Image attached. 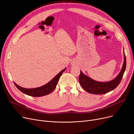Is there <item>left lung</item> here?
<instances>
[{
    "label": "left lung",
    "mask_w": 134,
    "mask_h": 134,
    "mask_svg": "<svg viewBox=\"0 0 134 134\" xmlns=\"http://www.w3.org/2000/svg\"><path fill=\"white\" fill-rule=\"evenodd\" d=\"M124 63L121 71L116 78L112 81L105 82H98L84 75L80 71L79 81L82 87L87 92L95 94H105L114 90L121 82L126 68V57L125 54H124Z\"/></svg>",
    "instance_id": "8db88e82"
}]
</instances>
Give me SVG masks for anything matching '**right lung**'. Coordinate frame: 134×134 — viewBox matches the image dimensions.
<instances>
[{
  "label": "right lung",
  "mask_w": 134,
  "mask_h": 134,
  "mask_svg": "<svg viewBox=\"0 0 134 134\" xmlns=\"http://www.w3.org/2000/svg\"><path fill=\"white\" fill-rule=\"evenodd\" d=\"M66 69V68L63 69L59 74L56 75L51 81L46 84L45 85L40 87L35 88H25L17 85L15 82H14V83H15L16 87L21 92L28 96L32 97H41L46 96L50 94L55 90L60 76L62 74V73L65 71Z\"/></svg>",
  "instance_id": "add662e5"
}]
</instances>
